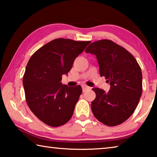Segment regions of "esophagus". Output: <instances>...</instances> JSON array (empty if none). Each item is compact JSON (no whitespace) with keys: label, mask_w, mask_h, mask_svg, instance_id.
Here are the masks:
<instances>
[{"label":"esophagus","mask_w":157,"mask_h":157,"mask_svg":"<svg viewBox=\"0 0 157 157\" xmlns=\"http://www.w3.org/2000/svg\"><path fill=\"white\" fill-rule=\"evenodd\" d=\"M82 89H83V91H84H84H88V90L91 89V87L86 86V85H82Z\"/></svg>","instance_id":"1"}]
</instances>
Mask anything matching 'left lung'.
I'll return each instance as SVG.
<instances>
[{
	"label": "left lung",
	"mask_w": 157,
	"mask_h": 157,
	"mask_svg": "<svg viewBox=\"0 0 157 157\" xmlns=\"http://www.w3.org/2000/svg\"><path fill=\"white\" fill-rule=\"evenodd\" d=\"M96 55L101 77L110 90L94 88L91 102L94 116L105 125L113 127L126 121L136 109L142 94V72L136 59L120 45L109 39L93 42L85 50Z\"/></svg>",
	"instance_id": "1"
}]
</instances>
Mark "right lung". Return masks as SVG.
<instances>
[{
    "mask_svg": "<svg viewBox=\"0 0 157 157\" xmlns=\"http://www.w3.org/2000/svg\"><path fill=\"white\" fill-rule=\"evenodd\" d=\"M90 43L55 39L29 60L23 78L25 100L32 112L47 125L62 126L72 117L82 87L62 85L61 80Z\"/></svg>",
    "mask_w": 157,
    "mask_h": 157,
    "instance_id": "right-lung-1",
    "label": "right lung"
}]
</instances>
